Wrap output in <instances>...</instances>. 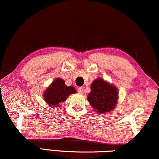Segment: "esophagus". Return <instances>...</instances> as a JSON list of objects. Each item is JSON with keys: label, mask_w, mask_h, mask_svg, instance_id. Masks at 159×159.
Listing matches in <instances>:
<instances>
[{"label": "esophagus", "mask_w": 159, "mask_h": 159, "mask_svg": "<svg viewBox=\"0 0 159 159\" xmlns=\"http://www.w3.org/2000/svg\"><path fill=\"white\" fill-rule=\"evenodd\" d=\"M78 93H79V94H83V92H84L83 88H82V87L78 88Z\"/></svg>", "instance_id": "obj_1"}]
</instances>
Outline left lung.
I'll return each instance as SVG.
<instances>
[{"label":"left lung","instance_id":"8db88e82","mask_svg":"<svg viewBox=\"0 0 159 159\" xmlns=\"http://www.w3.org/2000/svg\"><path fill=\"white\" fill-rule=\"evenodd\" d=\"M90 88L91 92L88 94L87 100L97 113L104 114L116 108L119 92L115 85L98 78L92 81Z\"/></svg>","mask_w":159,"mask_h":159}]
</instances>
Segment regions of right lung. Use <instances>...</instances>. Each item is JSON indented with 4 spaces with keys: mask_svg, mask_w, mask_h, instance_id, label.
Wrapping results in <instances>:
<instances>
[{
    "mask_svg": "<svg viewBox=\"0 0 159 159\" xmlns=\"http://www.w3.org/2000/svg\"><path fill=\"white\" fill-rule=\"evenodd\" d=\"M76 93V89L73 86L65 85V80L56 78L48 86L43 93L44 100L51 108L61 107L60 103L65 101L69 95Z\"/></svg>",
    "mask_w": 159,
    "mask_h": 159,
    "instance_id": "add662e5",
    "label": "right lung"
}]
</instances>
